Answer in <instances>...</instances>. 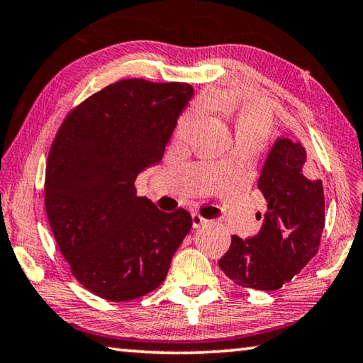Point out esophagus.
I'll return each mask as SVG.
<instances>
[{
  "label": "esophagus",
  "instance_id": "obj_1",
  "mask_svg": "<svg viewBox=\"0 0 363 363\" xmlns=\"http://www.w3.org/2000/svg\"><path fill=\"white\" fill-rule=\"evenodd\" d=\"M191 219H193V227L194 228H198V227H201L206 222V219L201 214H198V213H193L191 214Z\"/></svg>",
  "mask_w": 363,
  "mask_h": 363
}]
</instances>
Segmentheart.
I'll use <instances>...</instances> for the list:
<instances>
[{"instance_id": "heart-1", "label": "heart", "mask_w": 363, "mask_h": 363, "mask_svg": "<svg viewBox=\"0 0 363 363\" xmlns=\"http://www.w3.org/2000/svg\"><path fill=\"white\" fill-rule=\"evenodd\" d=\"M228 115H230L233 131H235L237 143H252L256 146L263 147L272 131V113L263 104L256 102L252 99L242 100H227L225 102ZM201 115V107L194 105L178 120L177 135L186 136L191 131L193 125L196 123Z\"/></svg>"}]
</instances>
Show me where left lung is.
<instances>
[{
    "label": "left lung",
    "instance_id": "8db88e82",
    "mask_svg": "<svg viewBox=\"0 0 363 363\" xmlns=\"http://www.w3.org/2000/svg\"><path fill=\"white\" fill-rule=\"evenodd\" d=\"M316 169L302 144L277 139L258 180L267 201L263 227L248 240L233 235L219 259L233 284L277 291L316 255L325 228V194Z\"/></svg>",
    "mask_w": 363,
    "mask_h": 363
}]
</instances>
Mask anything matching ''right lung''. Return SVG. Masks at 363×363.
<instances>
[{"label": "right lung", "mask_w": 363, "mask_h": 363, "mask_svg": "<svg viewBox=\"0 0 363 363\" xmlns=\"http://www.w3.org/2000/svg\"><path fill=\"white\" fill-rule=\"evenodd\" d=\"M186 82L121 79L76 105L50 147L45 211L69 269L110 302L143 297L164 282L191 230L188 211L164 213L136 194L139 172L162 159Z\"/></svg>", "instance_id": "right-lung-1"}]
</instances>
